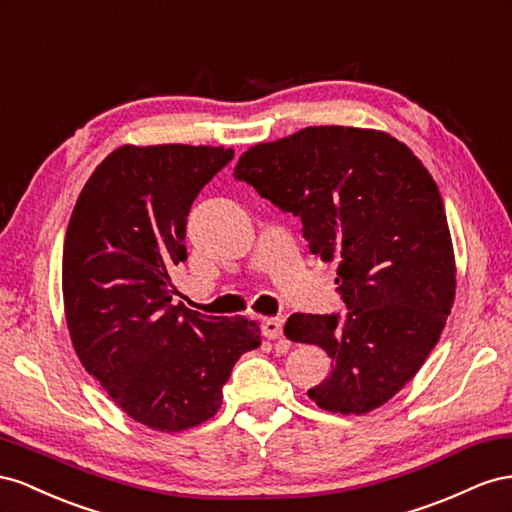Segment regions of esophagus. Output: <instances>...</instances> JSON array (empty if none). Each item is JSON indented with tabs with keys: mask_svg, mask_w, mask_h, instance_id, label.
Instances as JSON below:
<instances>
[{
	"mask_svg": "<svg viewBox=\"0 0 512 512\" xmlns=\"http://www.w3.org/2000/svg\"><path fill=\"white\" fill-rule=\"evenodd\" d=\"M261 332H264V337L270 341L281 339L283 337V321L276 317H268L261 321Z\"/></svg>",
	"mask_w": 512,
	"mask_h": 512,
	"instance_id": "34e87169",
	"label": "esophagus"
}]
</instances>
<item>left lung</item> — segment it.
I'll return each mask as SVG.
<instances>
[{"label":"left lung","mask_w":512,"mask_h":512,"mask_svg":"<svg viewBox=\"0 0 512 512\" xmlns=\"http://www.w3.org/2000/svg\"><path fill=\"white\" fill-rule=\"evenodd\" d=\"M233 175L300 216L321 261H337L347 315L294 313L285 337L319 345L332 371L309 399L367 414L425 364L455 300V253L427 167L382 130L309 126L246 150Z\"/></svg>","instance_id":"8db88e82"}]
</instances>
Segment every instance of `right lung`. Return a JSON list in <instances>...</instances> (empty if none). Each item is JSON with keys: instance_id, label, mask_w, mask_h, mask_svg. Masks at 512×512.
<instances>
[{"instance_id": "add662e5", "label": "right lung", "mask_w": 512, "mask_h": 512, "mask_svg": "<svg viewBox=\"0 0 512 512\" xmlns=\"http://www.w3.org/2000/svg\"><path fill=\"white\" fill-rule=\"evenodd\" d=\"M233 158L212 145H122L94 169L72 210L62 257L72 347L122 410L156 431L210 420L261 334L246 317L171 304L186 261V216Z\"/></svg>"}]
</instances>
